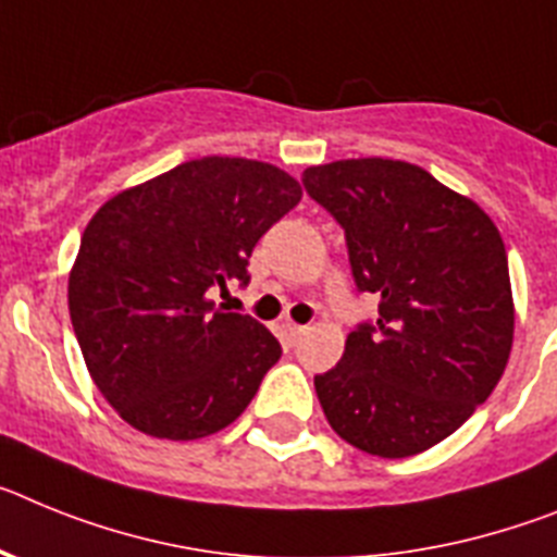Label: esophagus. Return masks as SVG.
Instances as JSON below:
<instances>
[{
	"label": "esophagus",
	"instance_id": "obj_1",
	"mask_svg": "<svg viewBox=\"0 0 557 557\" xmlns=\"http://www.w3.org/2000/svg\"><path fill=\"white\" fill-rule=\"evenodd\" d=\"M280 331L285 333V338H297L306 333V325H297L294 319H283V322H280Z\"/></svg>",
	"mask_w": 557,
	"mask_h": 557
}]
</instances>
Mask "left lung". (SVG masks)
I'll return each mask as SVG.
<instances>
[{"label": "left lung", "mask_w": 557, "mask_h": 557, "mask_svg": "<svg viewBox=\"0 0 557 557\" xmlns=\"http://www.w3.org/2000/svg\"><path fill=\"white\" fill-rule=\"evenodd\" d=\"M342 224L359 292L379 319L313 379L327 423L375 457L437 446L485 404L512 347L502 235L476 201L400 159H338L302 173Z\"/></svg>", "instance_id": "1"}]
</instances>
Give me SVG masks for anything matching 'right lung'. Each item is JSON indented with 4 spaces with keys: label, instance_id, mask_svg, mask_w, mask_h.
I'll return each mask as SVG.
<instances>
[{
    "label": "right lung",
    "instance_id": "right-lung-1",
    "mask_svg": "<svg viewBox=\"0 0 557 557\" xmlns=\"http://www.w3.org/2000/svg\"><path fill=\"white\" fill-rule=\"evenodd\" d=\"M302 198L269 162L205 157L109 198L70 272V317L91 381L120 418L159 440L238 420L280 359L258 319L210 299Z\"/></svg>",
    "mask_w": 557,
    "mask_h": 557
}]
</instances>
